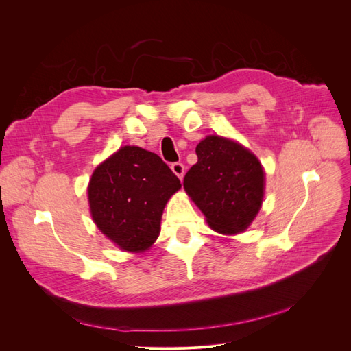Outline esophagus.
<instances>
[{"label": "esophagus", "instance_id": "esophagus-1", "mask_svg": "<svg viewBox=\"0 0 351 351\" xmlns=\"http://www.w3.org/2000/svg\"><path fill=\"white\" fill-rule=\"evenodd\" d=\"M171 169H173V173H174L180 180H183V177H184V165H183L182 162H174V164H171Z\"/></svg>", "mask_w": 351, "mask_h": 351}]
</instances>
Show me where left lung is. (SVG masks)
I'll list each match as a JSON object with an SVG mask.
<instances>
[{"mask_svg": "<svg viewBox=\"0 0 351 351\" xmlns=\"http://www.w3.org/2000/svg\"><path fill=\"white\" fill-rule=\"evenodd\" d=\"M197 162L184 176V190L212 230L237 234L256 217L263 199V168L241 145L208 136L196 146Z\"/></svg>", "mask_w": 351, "mask_h": 351, "instance_id": "obj_1", "label": "left lung"}]
</instances>
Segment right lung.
Segmentation results:
<instances>
[{"label":"right lung","instance_id":"right-lung-1","mask_svg":"<svg viewBox=\"0 0 351 351\" xmlns=\"http://www.w3.org/2000/svg\"><path fill=\"white\" fill-rule=\"evenodd\" d=\"M182 187L156 154L124 146L95 169L88 187L95 224L127 252H143L159 234L168 199Z\"/></svg>","mask_w":351,"mask_h":351}]
</instances>
